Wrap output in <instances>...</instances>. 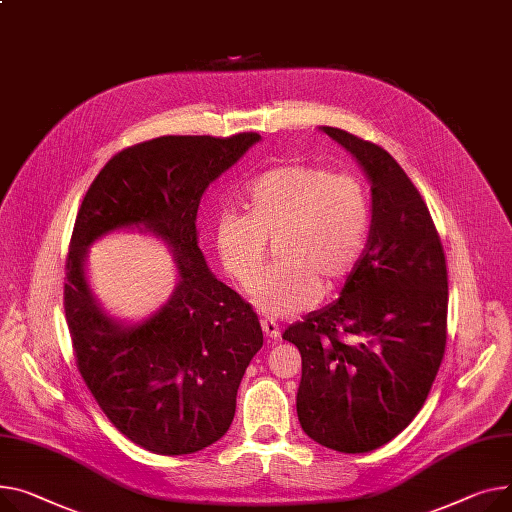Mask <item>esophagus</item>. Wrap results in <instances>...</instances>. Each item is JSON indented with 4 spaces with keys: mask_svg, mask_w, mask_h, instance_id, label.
I'll use <instances>...</instances> for the list:
<instances>
[{
    "mask_svg": "<svg viewBox=\"0 0 512 512\" xmlns=\"http://www.w3.org/2000/svg\"><path fill=\"white\" fill-rule=\"evenodd\" d=\"M261 327H263V333L267 335V339H271V342L280 339V325L274 319H261Z\"/></svg>",
    "mask_w": 512,
    "mask_h": 512,
    "instance_id": "34e87169",
    "label": "esophagus"
}]
</instances>
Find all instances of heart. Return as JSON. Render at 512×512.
Returning <instances> with one entry per match:
<instances>
[{"label": "heart", "instance_id": "obj_1", "mask_svg": "<svg viewBox=\"0 0 512 512\" xmlns=\"http://www.w3.org/2000/svg\"><path fill=\"white\" fill-rule=\"evenodd\" d=\"M249 212L224 210L216 247L224 269L252 290L277 241L279 263L258 283L253 302L267 317H292L319 294L342 288L356 271L370 234L372 208L364 181L327 166L286 162L247 187Z\"/></svg>", "mask_w": 512, "mask_h": 512}]
</instances>
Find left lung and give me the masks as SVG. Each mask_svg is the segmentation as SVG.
Masks as SVG:
<instances>
[{"label":"left lung","mask_w":512,"mask_h":512,"mask_svg":"<svg viewBox=\"0 0 512 512\" xmlns=\"http://www.w3.org/2000/svg\"><path fill=\"white\" fill-rule=\"evenodd\" d=\"M372 183L364 255L337 302L290 325L302 356V430L339 453L387 445L416 414L445 358L447 259L426 201L379 144L323 127Z\"/></svg>","instance_id":"8db88e82"}]
</instances>
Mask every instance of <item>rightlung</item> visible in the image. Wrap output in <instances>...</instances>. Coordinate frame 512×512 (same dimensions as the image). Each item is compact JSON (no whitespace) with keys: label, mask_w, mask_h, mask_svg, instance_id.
<instances>
[{"label":"right lung","mask_w":512,"mask_h":512,"mask_svg":"<svg viewBox=\"0 0 512 512\" xmlns=\"http://www.w3.org/2000/svg\"><path fill=\"white\" fill-rule=\"evenodd\" d=\"M255 142L259 133L243 131L160 135L123 148L102 166L76 216L63 306L78 370L111 424L156 455L197 453L226 434L238 385L263 346L253 306L212 276L195 230L203 191ZM125 225L162 235L182 276L174 298L138 328L102 314L83 278L85 247Z\"/></svg>","instance_id":"add662e5"}]
</instances>
